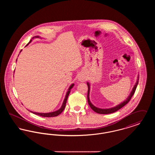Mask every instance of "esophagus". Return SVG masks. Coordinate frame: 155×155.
I'll list each match as a JSON object with an SVG mask.
<instances>
[{
  "label": "esophagus",
  "instance_id": "obj_1",
  "mask_svg": "<svg viewBox=\"0 0 155 155\" xmlns=\"http://www.w3.org/2000/svg\"><path fill=\"white\" fill-rule=\"evenodd\" d=\"M78 79L80 81H84L85 80V77H84V75H83L82 74H80L78 77Z\"/></svg>",
  "mask_w": 155,
  "mask_h": 155
}]
</instances>
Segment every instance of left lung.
Instances as JSON below:
<instances>
[{
    "instance_id": "8db88e82",
    "label": "left lung",
    "mask_w": 155,
    "mask_h": 155,
    "mask_svg": "<svg viewBox=\"0 0 155 155\" xmlns=\"http://www.w3.org/2000/svg\"><path fill=\"white\" fill-rule=\"evenodd\" d=\"M138 80H139V75L138 76V79H137V81L136 82L135 85L134 86L133 89H132V91L131 92L130 95L128 96V97L127 98V99L124 101V102H121L120 104H119L118 105H117L116 106H114L113 107H111V108H109V109H100V108H98L96 106H95L94 105L92 104V103L90 101V99H89V92H90V85L89 84V82H87V85H88V95H87V99H88V102L89 105V106L91 107V108L94 111H95L97 113H99V114H110L112 113H114L116 111L118 110L119 109H120L121 108H122L123 106H124L125 104L127 103H128V102L130 101V99H131L132 96H133V95L135 93V91L136 90L137 88V87L138 84Z\"/></svg>"
}]
</instances>
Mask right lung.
I'll list each match as a JSON object with an SVG mask.
<instances>
[{"label": "right lung", "mask_w": 155, "mask_h": 155, "mask_svg": "<svg viewBox=\"0 0 155 155\" xmlns=\"http://www.w3.org/2000/svg\"><path fill=\"white\" fill-rule=\"evenodd\" d=\"M37 38H41V37H39V36H35V37H33L32 39H33ZM31 41H32V39L30 40L29 43L26 46L28 45V44L31 42ZM21 51H22V50H21ZM21 51H20V52H21ZM16 61H17V60H16ZM74 86V84H72L70 86V87L68 88V91H67V92L66 95V96H65V98H64V101H63V104H62L61 107L59 109V110L54 111H52V112H49V113H45L33 112V111H30V112H31V113H34V114H35L39 115V116H40L45 117H55V116H58L64 110V108H65V106H66V104L68 96L69 95V94H70V91H71V89Z\"/></svg>", "instance_id": "1"}]
</instances>
